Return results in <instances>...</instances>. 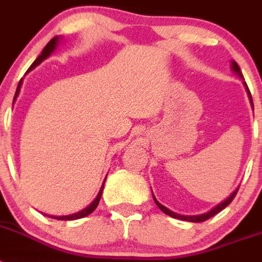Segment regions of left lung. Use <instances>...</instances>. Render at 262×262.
<instances>
[{
  "label": "left lung",
  "mask_w": 262,
  "mask_h": 262,
  "mask_svg": "<svg viewBox=\"0 0 262 262\" xmlns=\"http://www.w3.org/2000/svg\"><path fill=\"white\" fill-rule=\"evenodd\" d=\"M231 68H232V71L235 72L236 75L239 76L240 78H244V77H243L242 71H240L239 66H237V62L233 61V60H232V61H231ZM243 84H244L245 89H247V92H248V97H249V99H251L252 106H253V101H252L251 92H249L248 86H247V84H245V82H243ZM237 190H239V189H236V190H233L232 193H231L230 196H227V198L223 201V202H221V203H219V205H216V206H215V207H212V209L210 210V211L205 212V214H201V215H191V216H187V215H180V214H176V212L170 211V210H169V209H166L165 206H163V205H161V203H159V201H157L156 198H155L154 194H152V195H154L155 203H156V205H157V207H159V209L161 210V211H163L164 214L169 215V216H172V217H176V219H181V221H187V222H194V223H200V222H205V221H207V219H210V217L214 216V215H216L217 212H221L222 210L224 209V207H227V206L230 205V203L232 202L233 198H235V195H236V193H237Z\"/></svg>",
  "instance_id": "left-lung-1"
}]
</instances>
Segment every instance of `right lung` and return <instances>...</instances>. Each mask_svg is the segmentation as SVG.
Wrapping results in <instances>:
<instances>
[{"instance_id":"add662e5","label":"right lung","mask_w":262,"mask_h":262,"mask_svg":"<svg viewBox=\"0 0 262 262\" xmlns=\"http://www.w3.org/2000/svg\"><path fill=\"white\" fill-rule=\"evenodd\" d=\"M59 41H60V38H59V36H55V38L51 39V40L48 41V45L46 46L45 48H43V51H41V53H40V55H39V56H38V59H36L35 61L32 62V66L30 67L29 71H27V72L32 71V69L35 68L36 66H39V64H40V62L43 61V60L47 59V57L50 56L51 53H52L53 51L56 50L57 45H59ZM22 81H23V80H20V81H19V84H18L17 92H15V96H14V101H13V103L15 102V99H17L18 94H19L20 86H22ZM105 181H106V177H105V180H103L102 186H101V189H99V193L97 194V196H96V198H94L93 202L90 203V205L88 206V207H85L84 210H81V211L76 212V214L66 215V216H52V217H55V219H60V221H75V219H80V217L88 216V215H89V214H92V212H93L94 210L97 209V206H98V203H99V200H101V195H102V191H103V186H105ZM47 216H50V215H47Z\"/></svg>"}]
</instances>
